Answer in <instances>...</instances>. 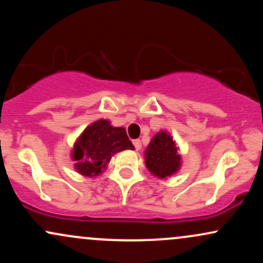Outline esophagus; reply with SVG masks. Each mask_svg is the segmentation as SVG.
Masks as SVG:
<instances>
[{
	"label": "esophagus",
	"mask_w": 263,
	"mask_h": 263,
	"mask_svg": "<svg viewBox=\"0 0 263 263\" xmlns=\"http://www.w3.org/2000/svg\"><path fill=\"white\" fill-rule=\"evenodd\" d=\"M134 146H135L136 151H140V149H141V147H142L141 141H140V140H135V141H134Z\"/></svg>",
	"instance_id": "34e87169"
}]
</instances>
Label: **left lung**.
I'll list each match as a JSON object with an SVG mask.
<instances>
[{"instance_id": "8db88e82", "label": "left lung", "mask_w": 263, "mask_h": 263, "mask_svg": "<svg viewBox=\"0 0 263 263\" xmlns=\"http://www.w3.org/2000/svg\"><path fill=\"white\" fill-rule=\"evenodd\" d=\"M172 136L165 131L158 132L144 151V159L148 171L158 178H167L180 168V155Z\"/></svg>"}]
</instances>
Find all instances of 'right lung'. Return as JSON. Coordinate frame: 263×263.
<instances>
[{
	"label": "right lung",
	"mask_w": 263,
	"mask_h": 263,
	"mask_svg": "<svg viewBox=\"0 0 263 263\" xmlns=\"http://www.w3.org/2000/svg\"><path fill=\"white\" fill-rule=\"evenodd\" d=\"M126 129L114 127L107 120H99L84 129L74 143L71 158L81 176L96 177L106 170L111 157L125 149H134Z\"/></svg>",
	"instance_id": "1"
}]
</instances>
